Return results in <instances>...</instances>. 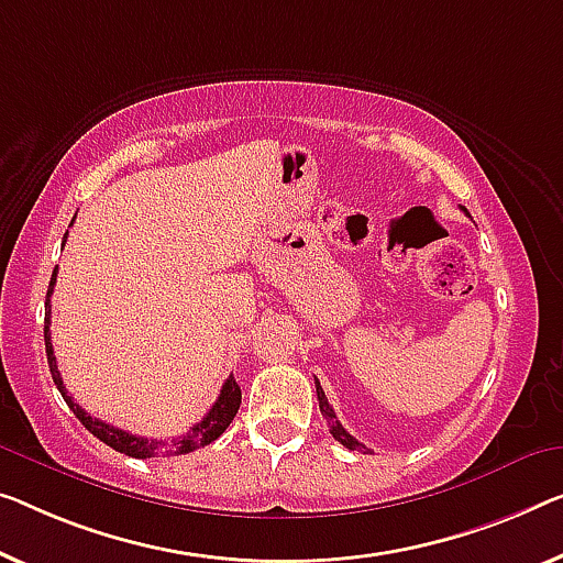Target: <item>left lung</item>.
<instances>
[{"mask_svg":"<svg viewBox=\"0 0 563 563\" xmlns=\"http://www.w3.org/2000/svg\"><path fill=\"white\" fill-rule=\"evenodd\" d=\"M316 394H318V407H321V415L325 419V424H329V430H331L333 438L339 440L343 448L356 450V452H368L366 444H362V442L354 438V434H349L346 430H343V424L339 422V417H335L333 407L329 405V399H325V391L321 389V382H318V379H316Z\"/></svg>","mask_w":563,"mask_h":563,"instance_id":"1","label":"left lung"}]
</instances>
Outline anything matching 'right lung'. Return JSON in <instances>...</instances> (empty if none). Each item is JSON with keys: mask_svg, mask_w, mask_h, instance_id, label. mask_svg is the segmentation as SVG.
Returning <instances> with one entry per match:
<instances>
[{"mask_svg": "<svg viewBox=\"0 0 563 563\" xmlns=\"http://www.w3.org/2000/svg\"><path fill=\"white\" fill-rule=\"evenodd\" d=\"M73 224V222H70ZM67 240V232L63 238V245ZM55 280H57V267L53 271V278H49V288H47V303H45V351H47V364H49V374H53V382L57 384V389H60L63 399L67 401V407L73 409V415L80 419L82 427H86L88 432H93L100 442H106L108 448H113L115 452H123V455L129 457H154V455H162V444H164V452L166 455H187V452H195L199 448H205V444L214 442L220 434L228 430L230 422L238 415L240 409V401H242V391L238 387V382H234V376H230L228 382L222 384V391L217 401L212 405V409L205 415L201 422H197L195 427H189L187 432L181 434V438H174L169 442H162V440H148V438H136V434L119 430V427L113 424H106L100 422V419L90 417L86 409H82L78 401H75L70 394H67L65 384L60 379V372H57V364H55V351H53V343H49V296H53V288H55Z\"/></svg>", "mask_w": 563, "mask_h": 563, "instance_id": "add662e5", "label": "right lung"}]
</instances>
